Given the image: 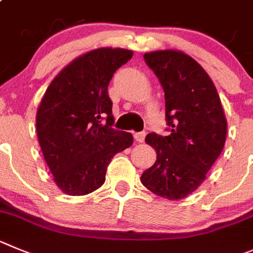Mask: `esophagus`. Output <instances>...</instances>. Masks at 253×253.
<instances>
[{
    "label": "esophagus",
    "mask_w": 253,
    "mask_h": 253,
    "mask_svg": "<svg viewBox=\"0 0 253 253\" xmlns=\"http://www.w3.org/2000/svg\"><path fill=\"white\" fill-rule=\"evenodd\" d=\"M145 136H146L145 132H137V133H135V140L137 142H143L145 141Z\"/></svg>",
    "instance_id": "34e87169"
}]
</instances>
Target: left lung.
Listing matches in <instances>:
<instances>
[{
    "instance_id": "1",
    "label": "left lung",
    "mask_w": 253,
    "mask_h": 253,
    "mask_svg": "<svg viewBox=\"0 0 253 253\" xmlns=\"http://www.w3.org/2000/svg\"><path fill=\"white\" fill-rule=\"evenodd\" d=\"M143 59L165 93L170 135L146 136L158 156L141 175V183L165 199H184L206 180L222 152L226 116L214 83L192 56L168 49L143 54Z\"/></svg>"
}]
</instances>
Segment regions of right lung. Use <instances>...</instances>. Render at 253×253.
<instances>
[{
	"label": "right lung",
	"mask_w": 253,
	"mask_h": 253,
	"mask_svg": "<svg viewBox=\"0 0 253 253\" xmlns=\"http://www.w3.org/2000/svg\"><path fill=\"white\" fill-rule=\"evenodd\" d=\"M132 55L122 47H98L78 56L58 73L39 104L38 140L64 194L85 195L101 188L113 156L133 142L129 132L112 128L107 90Z\"/></svg>",
	"instance_id": "right-lung-1"
}]
</instances>
